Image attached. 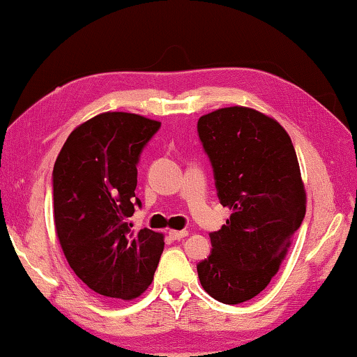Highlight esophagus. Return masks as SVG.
<instances>
[{
	"label": "esophagus",
	"mask_w": 357,
	"mask_h": 357,
	"mask_svg": "<svg viewBox=\"0 0 357 357\" xmlns=\"http://www.w3.org/2000/svg\"><path fill=\"white\" fill-rule=\"evenodd\" d=\"M169 236H171L172 239H175V241H178V239H182V238H186V236H188V231H175V229H171V231H169Z\"/></svg>",
	"instance_id": "esophagus-1"
}]
</instances>
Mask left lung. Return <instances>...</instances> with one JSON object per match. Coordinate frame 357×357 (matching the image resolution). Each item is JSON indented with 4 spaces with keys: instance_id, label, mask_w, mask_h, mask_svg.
Here are the masks:
<instances>
[{
    "instance_id": "8db88e82",
    "label": "left lung",
    "mask_w": 357,
    "mask_h": 357,
    "mask_svg": "<svg viewBox=\"0 0 357 357\" xmlns=\"http://www.w3.org/2000/svg\"><path fill=\"white\" fill-rule=\"evenodd\" d=\"M197 135L220 204L233 211L209 234L212 250L197 263V276L212 298L238 305L270 284L305 218L297 153L281 124L245 107L204 114Z\"/></svg>"
}]
</instances>
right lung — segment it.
<instances>
[{
	"label": "right lung",
	"instance_id": "add662e5",
	"mask_svg": "<svg viewBox=\"0 0 357 357\" xmlns=\"http://www.w3.org/2000/svg\"><path fill=\"white\" fill-rule=\"evenodd\" d=\"M161 128L134 113L108 112L68 135L52 171L54 222L68 265L103 297L145 292L160 263L162 234L128 222L135 206L137 164Z\"/></svg>",
	"mask_w": 357,
	"mask_h": 357
}]
</instances>
